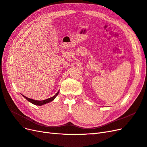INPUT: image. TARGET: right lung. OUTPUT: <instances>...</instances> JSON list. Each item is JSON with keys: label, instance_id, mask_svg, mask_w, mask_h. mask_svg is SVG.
<instances>
[{"label": "right lung", "instance_id": "1", "mask_svg": "<svg viewBox=\"0 0 147 147\" xmlns=\"http://www.w3.org/2000/svg\"><path fill=\"white\" fill-rule=\"evenodd\" d=\"M59 92V91H58V92H57L54 96H53V97H50V98H48V99H47L43 100H37L31 99H30V98H28V97H27L24 96V95H23V96L24 97L25 99H27L29 102H30V103H32V104H34V105H40V106H41V105H44V104L49 103V102H50L53 101V100H54V99L56 98V97L57 95H58Z\"/></svg>", "mask_w": 147, "mask_h": 147}]
</instances>
